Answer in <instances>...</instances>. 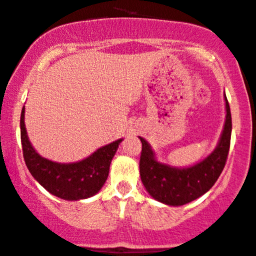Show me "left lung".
Instances as JSON below:
<instances>
[{"mask_svg":"<svg viewBox=\"0 0 256 256\" xmlns=\"http://www.w3.org/2000/svg\"><path fill=\"white\" fill-rule=\"evenodd\" d=\"M226 100V122L216 149L208 158L190 167L178 168L156 160L150 144L140 137L142 182L154 199L166 205L181 206L205 194L214 186L226 166L232 138V113Z\"/></svg>","mask_w":256,"mask_h":256,"instance_id":"1","label":"left lung"}]
</instances>
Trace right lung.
I'll use <instances>...</instances> for the list:
<instances>
[{
    "label": "right lung",
    "mask_w": 256,
    "mask_h": 256,
    "mask_svg": "<svg viewBox=\"0 0 256 256\" xmlns=\"http://www.w3.org/2000/svg\"><path fill=\"white\" fill-rule=\"evenodd\" d=\"M20 128L24 158L30 173L51 194L70 202L90 198L102 188L110 162L122 140L98 148L82 161L60 163L42 158L32 146L24 126V106L21 110Z\"/></svg>",
    "instance_id": "obj_1"
}]
</instances>
